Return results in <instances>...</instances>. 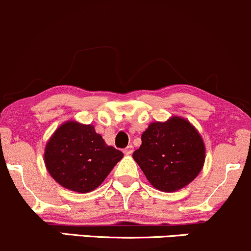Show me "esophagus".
Here are the masks:
<instances>
[{
    "label": "esophagus",
    "instance_id": "1",
    "mask_svg": "<svg viewBox=\"0 0 251 251\" xmlns=\"http://www.w3.org/2000/svg\"><path fill=\"white\" fill-rule=\"evenodd\" d=\"M133 152H134V147L131 146V145H129V146H126V147L125 148V151H123V153H125V154H126V155H130Z\"/></svg>",
    "mask_w": 251,
    "mask_h": 251
}]
</instances>
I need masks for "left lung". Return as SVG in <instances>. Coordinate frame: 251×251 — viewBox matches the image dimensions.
Segmentation results:
<instances>
[{"label": "left lung", "mask_w": 251, "mask_h": 251, "mask_svg": "<svg viewBox=\"0 0 251 251\" xmlns=\"http://www.w3.org/2000/svg\"><path fill=\"white\" fill-rule=\"evenodd\" d=\"M141 141L133 158L155 189L165 193L182 189L203 168V139L185 118L171 116L165 122H152Z\"/></svg>", "instance_id": "8db88e82"}]
</instances>
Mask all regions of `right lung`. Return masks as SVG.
<instances>
[{"instance_id": "add662e5", "label": "right lung", "mask_w": 251, "mask_h": 251, "mask_svg": "<svg viewBox=\"0 0 251 251\" xmlns=\"http://www.w3.org/2000/svg\"><path fill=\"white\" fill-rule=\"evenodd\" d=\"M123 153L107 146L92 125L66 121L53 131L44 150L45 168L66 189L86 194L98 188Z\"/></svg>"}]
</instances>
